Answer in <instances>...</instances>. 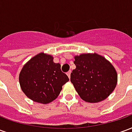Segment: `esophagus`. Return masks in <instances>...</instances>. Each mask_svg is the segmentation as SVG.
Masks as SVG:
<instances>
[{
	"label": "esophagus",
	"mask_w": 132,
	"mask_h": 132,
	"mask_svg": "<svg viewBox=\"0 0 132 132\" xmlns=\"http://www.w3.org/2000/svg\"><path fill=\"white\" fill-rule=\"evenodd\" d=\"M71 71H68L67 73H66V74H67V76H68V77H69V78H71Z\"/></svg>",
	"instance_id": "1"
}]
</instances>
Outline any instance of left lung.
<instances>
[{"label": "left lung", "mask_w": 132, "mask_h": 132, "mask_svg": "<svg viewBox=\"0 0 132 132\" xmlns=\"http://www.w3.org/2000/svg\"><path fill=\"white\" fill-rule=\"evenodd\" d=\"M76 69L71 73V81L81 99L98 102L110 95L115 88L117 74L113 66L97 54L75 56Z\"/></svg>", "instance_id": "8db88e82"}]
</instances>
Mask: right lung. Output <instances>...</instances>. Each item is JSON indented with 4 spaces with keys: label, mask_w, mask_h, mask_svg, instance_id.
Instances as JSON below:
<instances>
[{
    "label": "right lung",
    "mask_w": 132,
    "mask_h": 132,
    "mask_svg": "<svg viewBox=\"0 0 132 132\" xmlns=\"http://www.w3.org/2000/svg\"><path fill=\"white\" fill-rule=\"evenodd\" d=\"M69 80L60 63L50 55L41 53L32 58L22 69L19 81L24 93L39 103H49L58 97L62 86Z\"/></svg>",
    "instance_id": "add662e5"
}]
</instances>
